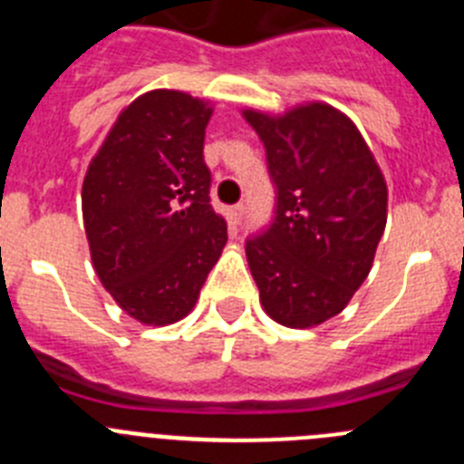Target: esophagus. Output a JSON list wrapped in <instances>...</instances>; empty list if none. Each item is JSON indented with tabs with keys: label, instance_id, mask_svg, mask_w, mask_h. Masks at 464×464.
<instances>
[{
	"label": "esophagus",
	"instance_id": "obj_1",
	"mask_svg": "<svg viewBox=\"0 0 464 464\" xmlns=\"http://www.w3.org/2000/svg\"><path fill=\"white\" fill-rule=\"evenodd\" d=\"M244 216H246L244 204H235V207H229L227 209V218H229V225H232V227H237V225L244 220Z\"/></svg>",
	"mask_w": 464,
	"mask_h": 464
}]
</instances>
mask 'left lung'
Returning a JSON list of instances; mask_svg holds the SVG:
<instances>
[{
  "label": "left lung",
  "instance_id": "8db88e82",
  "mask_svg": "<svg viewBox=\"0 0 464 464\" xmlns=\"http://www.w3.org/2000/svg\"><path fill=\"white\" fill-rule=\"evenodd\" d=\"M276 186L269 227L246 239L260 301L278 324L317 326L350 304L386 225V184L356 126L324 103L283 117L246 110Z\"/></svg>",
  "mask_w": 464,
  "mask_h": 464
}]
</instances>
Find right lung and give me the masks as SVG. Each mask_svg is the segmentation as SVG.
<instances>
[{"mask_svg": "<svg viewBox=\"0 0 464 464\" xmlns=\"http://www.w3.org/2000/svg\"><path fill=\"white\" fill-rule=\"evenodd\" d=\"M209 117L188 93H144L119 114L84 177L93 269L142 324L188 315L227 241L202 156Z\"/></svg>", "mask_w": 464, "mask_h": 464, "instance_id": "obj_1", "label": "right lung"}]
</instances>
